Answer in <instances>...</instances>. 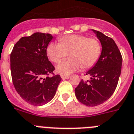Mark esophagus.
Instances as JSON below:
<instances>
[{
  "label": "esophagus",
  "instance_id": "34e87169",
  "mask_svg": "<svg viewBox=\"0 0 134 134\" xmlns=\"http://www.w3.org/2000/svg\"><path fill=\"white\" fill-rule=\"evenodd\" d=\"M70 77V76H69V75H61V78L63 80H65V79H69Z\"/></svg>",
  "mask_w": 134,
  "mask_h": 134
}]
</instances>
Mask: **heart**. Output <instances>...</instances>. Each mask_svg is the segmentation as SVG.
Here are the masks:
<instances>
[{
	"label": "heart",
	"instance_id": "1",
	"mask_svg": "<svg viewBox=\"0 0 134 134\" xmlns=\"http://www.w3.org/2000/svg\"><path fill=\"white\" fill-rule=\"evenodd\" d=\"M60 44L51 42L46 48V54L51 61L59 63L67 55L70 59L58 64L57 71L67 75L80 68L87 69L97 62L102 51L100 42L86 36L72 34L59 38Z\"/></svg>",
	"mask_w": 134,
	"mask_h": 134
}]
</instances>
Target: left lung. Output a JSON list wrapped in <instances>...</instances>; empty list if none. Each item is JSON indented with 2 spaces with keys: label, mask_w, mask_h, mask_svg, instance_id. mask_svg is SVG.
<instances>
[{
  "label": "left lung",
  "mask_w": 134,
  "mask_h": 134,
  "mask_svg": "<svg viewBox=\"0 0 134 134\" xmlns=\"http://www.w3.org/2000/svg\"><path fill=\"white\" fill-rule=\"evenodd\" d=\"M102 45L99 59L94 67L86 73L90 80H81L75 89L76 98L88 107L102 104L112 96L121 75L122 57L117 44L111 38L92 30Z\"/></svg>",
  "instance_id": "obj_1"
}]
</instances>
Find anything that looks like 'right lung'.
<instances>
[{
  "mask_svg": "<svg viewBox=\"0 0 134 134\" xmlns=\"http://www.w3.org/2000/svg\"><path fill=\"white\" fill-rule=\"evenodd\" d=\"M53 36L36 32L22 37L11 53L13 83L21 97L34 106H42L51 101L56 94L61 77H49L54 67L50 62L46 48Z\"/></svg>",
  "mask_w": 134,
  "mask_h": 134,
  "instance_id": "right-lung-1",
  "label": "right lung"
}]
</instances>
